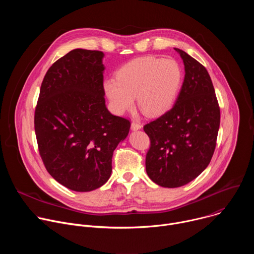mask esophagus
<instances>
[{
	"mask_svg": "<svg viewBox=\"0 0 254 254\" xmlns=\"http://www.w3.org/2000/svg\"><path fill=\"white\" fill-rule=\"evenodd\" d=\"M140 128H141L140 123L135 122V121L131 122V129H132V130H137V129H140Z\"/></svg>",
	"mask_w": 254,
	"mask_h": 254,
	"instance_id": "34e87169",
	"label": "esophagus"
}]
</instances>
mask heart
<instances>
[{"label":"heart","mask_w":254,"mask_h":254,"mask_svg":"<svg viewBox=\"0 0 254 254\" xmlns=\"http://www.w3.org/2000/svg\"><path fill=\"white\" fill-rule=\"evenodd\" d=\"M182 79V68L175 59L146 56L124 65L118 71L117 80H106L103 86L117 114L130 111L136 97L144 115L158 117L174 104Z\"/></svg>","instance_id":"1"}]
</instances>
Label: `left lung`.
Returning <instances> with one entry per match:
<instances>
[{"label": "left lung", "mask_w": 254, "mask_h": 254, "mask_svg": "<svg viewBox=\"0 0 254 254\" xmlns=\"http://www.w3.org/2000/svg\"><path fill=\"white\" fill-rule=\"evenodd\" d=\"M185 78L170 111L143 127L151 140L150 179L165 188L184 186L209 165L220 126V107L207 69L183 50Z\"/></svg>", "instance_id": "1"}]
</instances>
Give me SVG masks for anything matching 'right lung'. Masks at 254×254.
<instances>
[{
  "instance_id": "right-lung-1",
  "label": "right lung",
  "mask_w": 254,
  "mask_h": 254,
  "mask_svg": "<svg viewBox=\"0 0 254 254\" xmlns=\"http://www.w3.org/2000/svg\"><path fill=\"white\" fill-rule=\"evenodd\" d=\"M97 50L74 49L48 69L35 108L39 154L58 183L89 192L110 179L114 151L130 123L105 106L102 58Z\"/></svg>"
}]
</instances>
